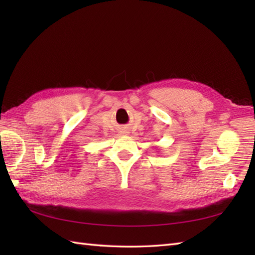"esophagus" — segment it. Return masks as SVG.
<instances>
[{"mask_svg": "<svg viewBox=\"0 0 255 255\" xmlns=\"http://www.w3.org/2000/svg\"><path fill=\"white\" fill-rule=\"evenodd\" d=\"M123 133H128V132H127V131H126V132H123Z\"/></svg>", "mask_w": 255, "mask_h": 255, "instance_id": "esophagus-1", "label": "esophagus"}]
</instances>
